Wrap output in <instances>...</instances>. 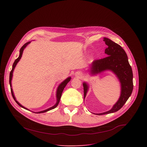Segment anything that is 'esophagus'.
Returning a JSON list of instances; mask_svg holds the SVG:
<instances>
[{
  "instance_id": "obj_1",
  "label": "esophagus",
  "mask_w": 147,
  "mask_h": 147,
  "mask_svg": "<svg viewBox=\"0 0 147 147\" xmlns=\"http://www.w3.org/2000/svg\"><path fill=\"white\" fill-rule=\"evenodd\" d=\"M79 74H80V76H82V74H81V73H79Z\"/></svg>"
}]
</instances>
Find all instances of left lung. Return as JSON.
<instances>
[{"label":"left lung","instance_id":"1","mask_svg":"<svg viewBox=\"0 0 147 147\" xmlns=\"http://www.w3.org/2000/svg\"><path fill=\"white\" fill-rule=\"evenodd\" d=\"M103 41L108 46L105 51L108 56L95 60L91 65V71L92 74L100 73L106 70L112 71L118 77L121 83V95L119 99L110 111L96 114L102 115L114 113L120 109L130 96L133 90V71L129 64L127 56L120 45L109 38H103ZM84 98H86L88 86L83 83Z\"/></svg>","mask_w":147,"mask_h":147}]
</instances>
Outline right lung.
Instances as JSON below:
<instances>
[{
    "instance_id": "obj_1",
    "label": "right lung",
    "mask_w": 147,
    "mask_h": 147,
    "mask_svg": "<svg viewBox=\"0 0 147 147\" xmlns=\"http://www.w3.org/2000/svg\"><path fill=\"white\" fill-rule=\"evenodd\" d=\"M30 43V42H27V43L25 44L22 48H21L20 51V55H19L17 59H16L15 61H14V63H13V65L12 69H11V71H10V77H9V83H10V88H11V95H12V96H13V99H14V100L16 101V102L18 105H19L20 107H22L23 108L26 109H27V108H24V107H23V106L22 105L20 104V103L16 100V98H15V97H14V94H13V90H12V88H11V79H12L13 70H14V68H15V67H16L17 63L18 62V61L20 60V59H21V57H22V56L23 52V51H24V48L27 47V45H28ZM70 79H71L70 77L67 78L66 80H65L64 81H63V82L60 84L59 85V86L58 87L57 90V93H56L57 102H56V103L55 105H54L53 107H51V108H49V109H46V110H45V111H40V112H35V113H44V112H46L49 111H50V110H52V109H55V108L58 105V104H59V101H60V98H61V94H62V92H63V90H64V88H65L67 84V83L70 81ZM34 113H35V112H34Z\"/></svg>"
}]
</instances>
